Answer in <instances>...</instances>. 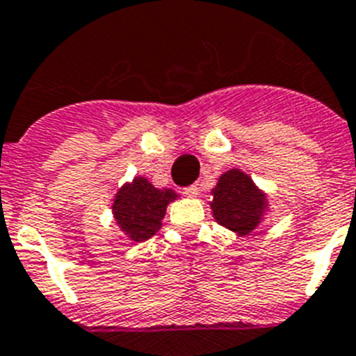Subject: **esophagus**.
Segmentation results:
<instances>
[{
	"mask_svg": "<svg viewBox=\"0 0 356 356\" xmlns=\"http://www.w3.org/2000/svg\"><path fill=\"white\" fill-rule=\"evenodd\" d=\"M183 193H184V195H188V197H197V195H199V184H192V186H186L183 190Z\"/></svg>",
	"mask_w": 356,
	"mask_h": 356,
	"instance_id": "34e87169",
	"label": "esophagus"
}]
</instances>
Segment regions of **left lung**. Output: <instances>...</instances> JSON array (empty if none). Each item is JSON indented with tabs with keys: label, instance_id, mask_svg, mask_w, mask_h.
<instances>
[{
	"label": "left lung",
	"instance_id": "left-lung-1",
	"mask_svg": "<svg viewBox=\"0 0 356 356\" xmlns=\"http://www.w3.org/2000/svg\"><path fill=\"white\" fill-rule=\"evenodd\" d=\"M210 208L215 220L238 237L250 235L264 220L268 197L243 170L224 172L211 190Z\"/></svg>",
	"mask_w": 356,
	"mask_h": 356
}]
</instances>
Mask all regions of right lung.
Segmentation results:
<instances>
[{
    "label": "right lung",
    "mask_w": 356,
    "mask_h": 356,
    "mask_svg": "<svg viewBox=\"0 0 356 356\" xmlns=\"http://www.w3.org/2000/svg\"><path fill=\"white\" fill-rule=\"evenodd\" d=\"M177 197L170 188L159 190L146 177H136L132 183L122 184L115 193L113 219L130 241L143 243L159 232L166 208Z\"/></svg>",
    "instance_id": "obj_1"
}]
</instances>
